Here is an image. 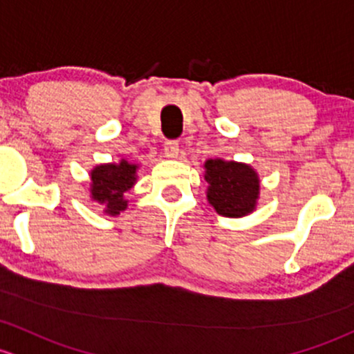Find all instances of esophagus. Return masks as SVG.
I'll list each match as a JSON object with an SVG mask.
<instances>
[{"label":"esophagus","mask_w":354,"mask_h":354,"mask_svg":"<svg viewBox=\"0 0 354 354\" xmlns=\"http://www.w3.org/2000/svg\"><path fill=\"white\" fill-rule=\"evenodd\" d=\"M163 155L167 156V158H176L178 155V143L177 141L170 140L167 141L165 145H163Z\"/></svg>","instance_id":"esophagus-1"}]
</instances>
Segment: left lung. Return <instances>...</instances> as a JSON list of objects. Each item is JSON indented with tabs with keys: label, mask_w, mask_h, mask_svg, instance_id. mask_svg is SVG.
I'll return each mask as SVG.
<instances>
[{
	"label": "left lung",
	"mask_w": 354,
	"mask_h": 354,
	"mask_svg": "<svg viewBox=\"0 0 354 354\" xmlns=\"http://www.w3.org/2000/svg\"><path fill=\"white\" fill-rule=\"evenodd\" d=\"M206 167L207 201L216 213L228 218L245 216L254 209L259 196L257 174L245 163L207 160Z\"/></svg>",
	"instance_id": "1"
}]
</instances>
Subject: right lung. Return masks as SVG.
Instances as JSON below:
<instances>
[{
    "mask_svg": "<svg viewBox=\"0 0 354 354\" xmlns=\"http://www.w3.org/2000/svg\"><path fill=\"white\" fill-rule=\"evenodd\" d=\"M136 169V165H131L126 160L95 167L92 170V198L105 204L107 213L119 214L127 206L124 194L134 185Z\"/></svg>",
    "mask_w": 354,
    "mask_h": 354,
    "instance_id": "add662e5",
    "label": "right lung"
}]
</instances>
